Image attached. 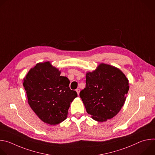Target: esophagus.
Masks as SVG:
<instances>
[{
    "label": "esophagus",
    "instance_id": "1",
    "mask_svg": "<svg viewBox=\"0 0 155 155\" xmlns=\"http://www.w3.org/2000/svg\"><path fill=\"white\" fill-rule=\"evenodd\" d=\"M76 91H77V94H78V95H79V94H80V89H77L76 90Z\"/></svg>",
    "mask_w": 155,
    "mask_h": 155
}]
</instances>
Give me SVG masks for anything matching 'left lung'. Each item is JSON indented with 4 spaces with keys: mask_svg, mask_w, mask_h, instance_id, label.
Listing matches in <instances>:
<instances>
[{
    "mask_svg": "<svg viewBox=\"0 0 155 155\" xmlns=\"http://www.w3.org/2000/svg\"><path fill=\"white\" fill-rule=\"evenodd\" d=\"M128 80L118 69L101 64L86 75V87L80 97L88 114L99 122L114 117L123 106L129 91Z\"/></svg>",
    "mask_w": 155,
    "mask_h": 155,
    "instance_id": "8db88e82",
    "label": "left lung"
}]
</instances>
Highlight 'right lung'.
Returning a JSON list of instances; mask_svg holds the SVG:
<instances>
[{
	"label": "right lung",
	"instance_id": "obj_1",
	"mask_svg": "<svg viewBox=\"0 0 155 155\" xmlns=\"http://www.w3.org/2000/svg\"><path fill=\"white\" fill-rule=\"evenodd\" d=\"M60 74L49 62L38 63L23 82L30 107L41 121L51 125L66 119L71 103L77 97L70 89L69 80Z\"/></svg>",
	"mask_w": 155,
	"mask_h": 155
}]
</instances>
